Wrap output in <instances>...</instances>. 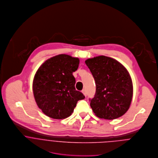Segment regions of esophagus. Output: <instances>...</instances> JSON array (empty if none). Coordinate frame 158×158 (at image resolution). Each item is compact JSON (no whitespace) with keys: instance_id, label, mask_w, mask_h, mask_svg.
<instances>
[{"instance_id":"1","label":"esophagus","mask_w":158,"mask_h":158,"mask_svg":"<svg viewBox=\"0 0 158 158\" xmlns=\"http://www.w3.org/2000/svg\"><path fill=\"white\" fill-rule=\"evenodd\" d=\"M82 93H83V94L86 97V96H87V93H86V89H83L82 90Z\"/></svg>"}]
</instances>
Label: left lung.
I'll return each mask as SVG.
<instances>
[{
    "label": "left lung",
    "mask_w": 158,
    "mask_h": 158,
    "mask_svg": "<svg viewBox=\"0 0 158 158\" xmlns=\"http://www.w3.org/2000/svg\"><path fill=\"white\" fill-rule=\"evenodd\" d=\"M96 83L94 98L89 99L95 114L105 119L123 116L129 109L133 94L132 82L126 69L118 61L105 56L85 61Z\"/></svg>",
    "instance_id": "1"
}]
</instances>
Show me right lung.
I'll list each match as a JSON object with an SVG mask.
<instances>
[{"mask_svg":"<svg viewBox=\"0 0 158 158\" xmlns=\"http://www.w3.org/2000/svg\"><path fill=\"white\" fill-rule=\"evenodd\" d=\"M79 59L59 54L46 60L37 71L33 81V93L38 106L47 116L64 119L73 113L77 102L85 96L75 88L72 73Z\"/></svg>","mask_w":158,"mask_h":158,"instance_id":"right-lung-1","label":"right lung"}]
</instances>
